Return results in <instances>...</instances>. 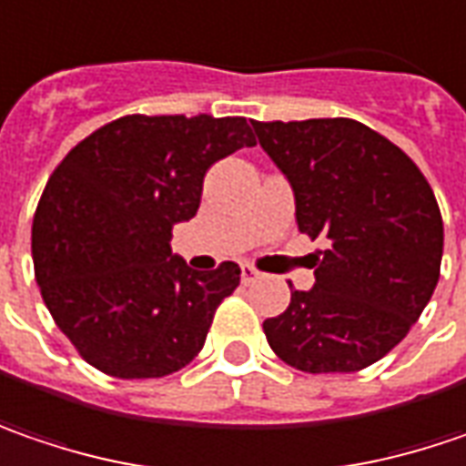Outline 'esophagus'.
I'll list each match as a JSON object with an SVG mask.
<instances>
[{"instance_id":"1","label":"esophagus","mask_w":466,"mask_h":466,"mask_svg":"<svg viewBox=\"0 0 466 466\" xmlns=\"http://www.w3.org/2000/svg\"><path fill=\"white\" fill-rule=\"evenodd\" d=\"M257 278H262V272L254 268V265H244V268H241V280H244V283H254Z\"/></svg>"}]
</instances>
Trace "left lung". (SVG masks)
<instances>
[{
  "instance_id": "8db88e82",
  "label": "left lung",
  "mask_w": 466,
  "mask_h": 466,
  "mask_svg": "<svg viewBox=\"0 0 466 466\" xmlns=\"http://www.w3.org/2000/svg\"><path fill=\"white\" fill-rule=\"evenodd\" d=\"M291 180L296 222L317 251L312 291L265 319L269 349L301 372H360L407 338L441 278L443 220L428 177L351 117L251 120Z\"/></svg>"
}]
</instances>
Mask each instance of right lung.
Segmentation results:
<instances>
[{"label":"right lung","instance_id":"add662e5","mask_svg":"<svg viewBox=\"0 0 466 466\" xmlns=\"http://www.w3.org/2000/svg\"><path fill=\"white\" fill-rule=\"evenodd\" d=\"M254 144L246 117L126 115L49 175L31 230L35 283L91 367L165 378L204 349L241 268L191 269L170 248L173 225L197 215L207 170Z\"/></svg>","mask_w":466,"mask_h":466}]
</instances>
